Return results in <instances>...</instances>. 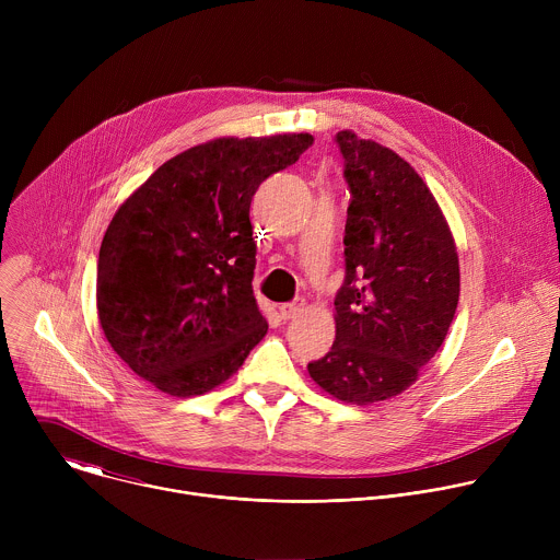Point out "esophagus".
<instances>
[{"label": "esophagus", "mask_w": 560, "mask_h": 560, "mask_svg": "<svg viewBox=\"0 0 560 560\" xmlns=\"http://www.w3.org/2000/svg\"><path fill=\"white\" fill-rule=\"evenodd\" d=\"M303 307H305V301L303 299H294L292 303H283V305H279V314H281V318H294L296 314H301L303 312Z\"/></svg>", "instance_id": "1"}]
</instances>
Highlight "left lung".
I'll use <instances>...</instances> for the list:
<instances>
[{"mask_svg": "<svg viewBox=\"0 0 560 560\" xmlns=\"http://www.w3.org/2000/svg\"><path fill=\"white\" fill-rule=\"evenodd\" d=\"M350 186L337 339L307 363L339 401L370 406L408 389L436 354L460 292L452 230L419 173L394 150L337 132Z\"/></svg>", "mask_w": 560, "mask_h": 560, "instance_id": "1", "label": "left lung"}]
</instances>
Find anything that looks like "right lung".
Returning a JSON list of instances; mask_svg holds the SVG:
<instances>
[{
	"label": "right lung",
	"instance_id": "add662e5",
	"mask_svg": "<svg viewBox=\"0 0 560 560\" xmlns=\"http://www.w3.org/2000/svg\"><path fill=\"white\" fill-rule=\"evenodd\" d=\"M307 132L219 137L159 166L115 212L97 264L102 330L171 396L206 394L266 337L250 203L312 145Z\"/></svg>",
	"mask_w": 560,
	"mask_h": 560
}]
</instances>
